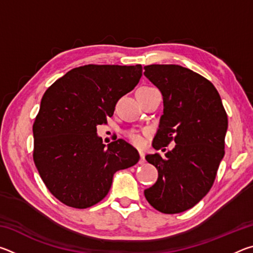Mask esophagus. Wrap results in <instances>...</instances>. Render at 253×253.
Returning a JSON list of instances; mask_svg holds the SVG:
<instances>
[{
    "mask_svg": "<svg viewBox=\"0 0 253 253\" xmlns=\"http://www.w3.org/2000/svg\"><path fill=\"white\" fill-rule=\"evenodd\" d=\"M139 156H140L139 163L140 164H143V163H145V153L143 151H139Z\"/></svg>",
    "mask_w": 253,
    "mask_h": 253,
    "instance_id": "esophagus-1",
    "label": "esophagus"
}]
</instances>
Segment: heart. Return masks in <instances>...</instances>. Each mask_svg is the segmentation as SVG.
<instances>
[{
  "mask_svg": "<svg viewBox=\"0 0 253 253\" xmlns=\"http://www.w3.org/2000/svg\"><path fill=\"white\" fill-rule=\"evenodd\" d=\"M144 88H147V87H144ZM127 137L129 138V140L132 144L136 145V146H142V145L144 144V137L139 131L131 130L128 132Z\"/></svg>",
  "mask_w": 253,
  "mask_h": 253,
  "instance_id": "1",
  "label": "heart"
}]
</instances>
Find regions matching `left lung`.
I'll return each instance as SVG.
<instances>
[{
    "mask_svg": "<svg viewBox=\"0 0 253 253\" xmlns=\"http://www.w3.org/2000/svg\"><path fill=\"white\" fill-rule=\"evenodd\" d=\"M144 69L160 89L164 106L153 147L176 144L164 158L158 153L145 157L157 169L158 178L144 194L157 211L181 213L199 203L213 185L224 156L228 116L215 87L201 75L177 65Z\"/></svg>",
    "mask_w": 253,
    "mask_h": 253,
    "instance_id": "obj_1",
    "label": "left lung"
}]
</instances>
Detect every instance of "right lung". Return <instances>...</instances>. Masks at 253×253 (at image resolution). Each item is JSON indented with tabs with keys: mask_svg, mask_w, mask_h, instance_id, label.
Wrapping results in <instances>:
<instances>
[{
	"mask_svg": "<svg viewBox=\"0 0 253 253\" xmlns=\"http://www.w3.org/2000/svg\"><path fill=\"white\" fill-rule=\"evenodd\" d=\"M143 67L87 65L48 88L33 125V160L45 186L68 207L90 208L105 198L114 174L139 161L124 139L102 144L97 126L134 89Z\"/></svg>",
	"mask_w": 253,
	"mask_h": 253,
	"instance_id": "add662e5",
	"label": "right lung"
}]
</instances>
